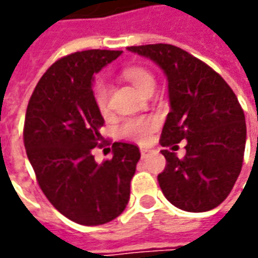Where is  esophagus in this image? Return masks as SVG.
Wrapping results in <instances>:
<instances>
[{"label": "esophagus", "instance_id": "1", "mask_svg": "<svg viewBox=\"0 0 258 258\" xmlns=\"http://www.w3.org/2000/svg\"><path fill=\"white\" fill-rule=\"evenodd\" d=\"M151 154H154V149H151V148H141V155H142V158H146V156H149Z\"/></svg>", "mask_w": 258, "mask_h": 258}]
</instances>
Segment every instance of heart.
Masks as SVG:
<instances>
[{
	"mask_svg": "<svg viewBox=\"0 0 258 258\" xmlns=\"http://www.w3.org/2000/svg\"><path fill=\"white\" fill-rule=\"evenodd\" d=\"M123 77L136 87L141 93L146 94L149 90L155 89L154 75L144 67H127L122 72ZM94 102L99 110L103 114L110 112V86L103 80L97 82L94 86ZM156 127V120L154 117H136L124 122L120 127V135L124 138L134 139L138 142H144Z\"/></svg>",
	"mask_w": 258,
	"mask_h": 258,
	"instance_id": "obj_1",
	"label": "heart"
}]
</instances>
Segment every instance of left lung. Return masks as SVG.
<instances>
[{"label": "left lung", "mask_w": 258, "mask_h": 258, "mask_svg": "<svg viewBox=\"0 0 258 258\" xmlns=\"http://www.w3.org/2000/svg\"><path fill=\"white\" fill-rule=\"evenodd\" d=\"M151 58L168 80L171 112L161 145L186 141V154L161 151L166 159L158 182L176 208L204 213L218 207L231 192L243 166L245 117L237 96L221 76L185 50L171 44L127 47Z\"/></svg>", "instance_id": "left-lung-1"}]
</instances>
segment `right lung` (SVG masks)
I'll use <instances>...</instances> for the list:
<instances>
[{
  "mask_svg": "<svg viewBox=\"0 0 258 258\" xmlns=\"http://www.w3.org/2000/svg\"><path fill=\"white\" fill-rule=\"evenodd\" d=\"M120 54L86 50L57 60L27 106L24 146L38 185L55 210L82 225L106 224L123 213L141 159L139 148L124 142H114L113 158L102 164L92 152L104 123L93 75Z\"/></svg>",
  "mask_w": 258,
  "mask_h": 258,
  "instance_id": "add662e5",
  "label": "right lung"
}]
</instances>
